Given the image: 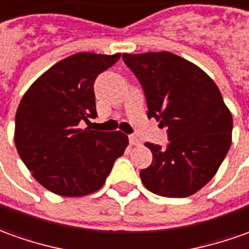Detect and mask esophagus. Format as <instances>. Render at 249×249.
<instances>
[{"instance_id": "obj_1", "label": "esophagus", "mask_w": 249, "mask_h": 249, "mask_svg": "<svg viewBox=\"0 0 249 249\" xmlns=\"http://www.w3.org/2000/svg\"><path fill=\"white\" fill-rule=\"evenodd\" d=\"M128 141H130V145H131V146H138V145L141 143V141H140L137 137H134V135H130V137H128Z\"/></svg>"}]
</instances>
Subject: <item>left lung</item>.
Listing matches in <instances>:
<instances>
[{
    "mask_svg": "<svg viewBox=\"0 0 249 249\" xmlns=\"http://www.w3.org/2000/svg\"><path fill=\"white\" fill-rule=\"evenodd\" d=\"M122 56L145 90L147 118L165 126L169 137L167 149L145 143L153 161L140 174L143 186L168 198L198 193L232 143V112L218 87L199 66L168 51Z\"/></svg>",
    "mask_w": 249,
    "mask_h": 249,
    "instance_id": "obj_1",
    "label": "left lung"
}]
</instances>
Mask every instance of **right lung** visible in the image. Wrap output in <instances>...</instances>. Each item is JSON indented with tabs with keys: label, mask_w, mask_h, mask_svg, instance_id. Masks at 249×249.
Wrapping results in <instances>:
<instances>
[{
	"label": "right lung",
	"mask_w": 249,
	"mask_h": 249,
	"mask_svg": "<svg viewBox=\"0 0 249 249\" xmlns=\"http://www.w3.org/2000/svg\"><path fill=\"white\" fill-rule=\"evenodd\" d=\"M121 54L77 53L53 65L24 93L15 123L18 156L37 183L61 196L100 190L115 160L124 153L122 131L80 128L96 118L93 84Z\"/></svg>",
	"instance_id": "add662e5"
}]
</instances>
